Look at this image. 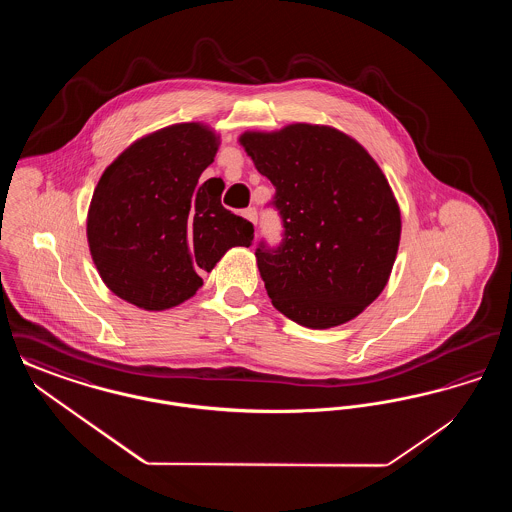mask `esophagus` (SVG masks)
<instances>
[{
	"mask_svg": "<svg viewBox=\"0 0 512 512\" xmlns=\"http://www.w3.org/2000/svg\"><path fill=\"white\" fill-rule=\"evenodd\" d=\"M244 217L249 220V222L257 224V209H255V207H247V209H244Z\"/></svg>",
	"mask_w": 512,
	"mask_h": 512,
	"instance_id": "1",
	"label": "esophagus"
}]
</instances>
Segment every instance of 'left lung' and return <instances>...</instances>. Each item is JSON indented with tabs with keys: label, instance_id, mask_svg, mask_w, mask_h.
<instances>
[{
	"label": "left lung",
	"instance_id": "left-lung-1",
	"mask_svg": "<svg viewBox=\"0 0 512 512\" xmlns=\"http://www.w3.org/2000/svg\"><path fill=\"white\" fill-rule=\"evenodd\" d=\"M240 144L276 188L284 226L282 244L255 249L272 305L315 330L361 315L386 288L401 238L384 172L332 126L244 132Z\"/></svg>",
	"mask_w": 512,
	"mask_h": 512
}]
</instances>
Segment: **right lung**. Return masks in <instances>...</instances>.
<instances>
[{
	"label": "right lung",
	"mask_w": 512,
	"mask_h": 512,
	"mask_svg": "<svg viewBox=\"0 0 512 512\" xmlns=\"http://www.w3.org/2000/svg\"><path fill=\"white\" fill-rule=\"evenodd\" d=\"M217 149L209 126L172 124L126 147L101 174L86 234L101 280L124 301L176 307L230 247L253 242V224L222 207L224 184H199Z\"/></svg>",
	"instance_id": "obj_1"
}]
</instances>
